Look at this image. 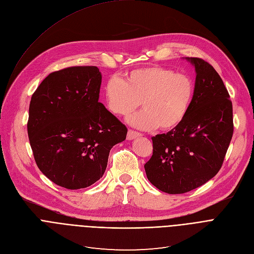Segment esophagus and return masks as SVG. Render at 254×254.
I'll return each mask as SVG.
<instances>
[{
    "label": "esophagus",
    "instance_id": "34e87169",
    "mask_svg": "<svg viewBox=\"0 0 254 254\" xmlns=\"http://www.w3.org/2000/svg\"><path fill=\"white\" fill-rule=\"evenodd\" d=\"M141 136H142V133H140V132H138V131H136V130H133V129H128V130H127V140H133V139H136V138L141 137Z\"/></svg>",
    "mask_w": 254,
    "mask_h": 254
}]
</instances>
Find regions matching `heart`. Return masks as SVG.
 <instances>
[{
    "label": "heart",
    "mask_w": 254,
    "mask_h": 254,
    "mask_svg": "<svg viewBox=\"0 0 254 254\" xmlns=\"http://www.w3.org/2000/svg\"><path fill=\"white\" fill-rule=\"evenodd\" d=\"M194 95L195 84L189 75L161 66L133 69L124 80L111 77L104 88L106 106L114 115L127 116L142 104L144 109L127 122L144 130L179 127L190 111Z\"/></svg>",
    "instance_id": "1"
}]
</instances>
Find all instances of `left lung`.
<instances>
[{
    "mask_svg": "<svg viewBox=\"0 0 254 254\" xmlns=\"http://www.w3.org/2000/svg\"><path fill=\"white\" fill-rule=\"evenodd\" d=\"M196 70L188 115L176 128L152 137L153 154L145 163L148 180L168 194L194 190L223 165L233 137V105L224 81L201 58H187Z\"/></svg>",
    "mask_w": 254,
    "mask_h": 254,
    "instance_id": "left-lung-1",
    "label": "left lung"
}]
</instances>
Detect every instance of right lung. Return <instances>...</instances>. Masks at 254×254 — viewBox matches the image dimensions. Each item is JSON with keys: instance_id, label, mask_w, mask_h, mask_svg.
Segmentation results:
<instances>
[{"instance_id": "right-lung-1", "label": "right lung", "mask_w": 254, "mask_h": 254, "mask_svg": "<svg viewBox=\"0 0 254 254\" xmlns=\"http://www.w3.org/2000/svg\"><path fill=\"white\" fill-rule=\"evenodd\" d=\"M97 66L50 73L32 94L27 132L40 171L60 187L87 188L102 178L111 148L127 128L99 102Z\"/></svg>"}]
</instances>
